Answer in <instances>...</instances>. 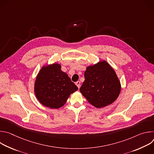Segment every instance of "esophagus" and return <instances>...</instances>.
Wrapping results in <instances>:
<instances>
[{"label": "esophagus", "mask_w": 154, "mask_h": 154, "mask_svg": "<svg viewBox=\"0 0 154 154\" xmlns=\"http://www.w3.org/2000/svg\"><path fill=\"white\" fill-rule=\"evenodd\" d=\"M75 85L77 86V87L79 88L80 87V81L76 82H75Z\"/></svg>", "instance_id": "obj_1"}]
</instances>
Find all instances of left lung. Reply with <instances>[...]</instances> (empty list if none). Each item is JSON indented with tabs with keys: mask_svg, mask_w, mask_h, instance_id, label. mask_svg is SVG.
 <instances>
[{
	"mask_svg": "<svg viewBox=\"0 0 154 154\" xmlns=\"http://www.w3.org/2000/svg\"><path fill=\"white\" fill-rule=\"evenodd\" d=\"M80 91L91 104L102 108L112 103L121 91L120 82L113 69L105 61L90 66L85 72Z\"/></svg>",
	"mask_w": 154,
	"mask_h": 154,
	"instance_id": "obj_1",
	"label": "left lung"
}]
</instances>
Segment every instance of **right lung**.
<instances>
[{
  "instance_id": "obj_1",
  "label": "right lung",
  "mask_w": 154,
  "mask_h": 154,
  "mask_svg": "<svg viewBox=\"0 0 154 154\" xmlns=\"http://www.w3.org/2000/svg\"><path fill=\"white\" fill-rule=\"evenodd\" d=\"M77 90L78 87L57 63L42 67L35 83L36 98L41 104L51 108L63 106L71 94Z\"/></svg>"
}]
</instances>
